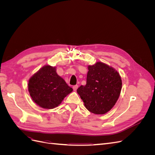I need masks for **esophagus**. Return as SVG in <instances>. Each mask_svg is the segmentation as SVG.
<instances>
[{
    "instance_id": "34e87169",
    "label": "esophagus",
    "mask_w": 155,
    "mask_h": 155,
    "mask_svg": "<svg viewBox=\"0 0 155 155\" xmlns=\"http://www.w3.org/2000/svg\"><path fill=\"white\" fill-rule=\"evenodd\" d=\"M78 88V85H77L73 86V89H74V91H76L77 90Z\"/></svg>"
}]
</instances>
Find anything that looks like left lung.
Wrapping results in <instances>:
<instances>
[{
    "label": "left lung",
    "mask_w": 155,
    "mask_h": 155,
    "mask_svg": "<svg viewBox=\"0 0 155 155\" xmlns=\"http://www.w3.org/2000/svg\"><path fill=\"white\" fill-rule=\"evenodd\" d=\"M87 84L77 92L88 110L96 114L109 112L118 100L122 82L120 74L109 65L97 62L88 65Z\"/></svg>",
    "instance_id": "left-lung-1"
}]
</instances>
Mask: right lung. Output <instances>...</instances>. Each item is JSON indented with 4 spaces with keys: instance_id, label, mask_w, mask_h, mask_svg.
I'll return each instance as SVG.
<instances>
[{
    "instance_id": "1",
    "label": "right lung",
    "mask_w": 155,
    "mask_h": 155,
    "mask_svg": "<svg viewBox=\"0 0 155 155\" xmlns=\"http://www.w3.org/2000/svg\"><path fill=\"white\" fill-rule=\"evenodd\" d=\"M30 95L37 105L51 109L61 104L73 89L56 72V68L45 65L30 78Z\"/></svg>"
}]
</instances>
